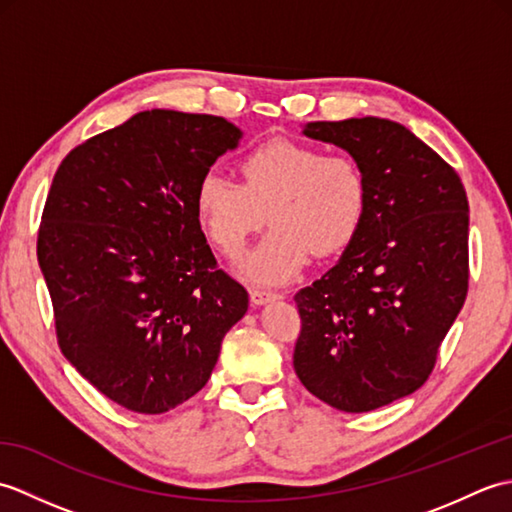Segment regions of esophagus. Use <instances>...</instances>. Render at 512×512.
<instances>
[{
	"label": "esophagus",
	"instance_id": "1",
	"mask_svg": "<svg viewBox=\"0 0 512 512\" xmlns=\"http://www.w3.org/2000/svg\"><path fill=\"white\" fill-rule=\"evenodd\" d=\"M277 297H281L279 292H275V290H266V288H250V301L255 303V306H264L266 301H270V299H277Z\"/></svg>",
	"mask_w": 512,
	"mask_h": 512
}]
</instances>
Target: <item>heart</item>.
Instances as JSON below:
<instances>
[{
  "label": "heart",
  "instance_id": "heart-1",
  "mask_svg": "<svg viewBox=\"0 0 512 512\" xmlns=\"http://www.w3.org/2000/svg\"><path fill=\"white\" fill-rule=\"evenodd\" d=\"M242 184L206 171L195 184L193 213L209 244L226 257L244 248L268 215L270 231L242 262V273L279 284L314 255H332L352 242L367 206V180L347 154L270 140L239 162Z\"/></svg>",
  "mask_w": 512,
  "mask_h": 512
}]
</instances>
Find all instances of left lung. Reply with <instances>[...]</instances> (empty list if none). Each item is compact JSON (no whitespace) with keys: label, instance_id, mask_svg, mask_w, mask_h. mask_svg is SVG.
Wrapping results in <instances>:
<instances>
[{"label":"left lung","instance_id":"obj_1","mask_svg":"<svg viewBox=\"0 0 512 512\" xmlns=\"http://www.w3.org/2000/svg\"><path fill=\"white\" fill-rule=\"evenodd\" d=\"M367 180L363 222L328 273L301 288L295 372L310 394L363 413L413 394L469 290V200L449 162L387 118L308 123Z\"/></svg>","mask_w":512,"mask_h":512}]
</instances>
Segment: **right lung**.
I'll list each match as a JSON object with an SVG mask.
<instances>
[{
	"label": "right lung",
	"instance_id": "obj_1",
	"mask_svg": "<svg viewBox=\"0 0 512 512\" xmlns=\"http://www.w3.org/2000/svg\"><path fill=\"white\" fill-rule=\"evenodd\" d=\"M239 138L222 116L140 112L54 173L37 257L57 341L129 411L162 413L198 394L248 310L193 213L195 184Z\"/></svg>",
	"mask_w": 512,
	"mask_h": 512
}]
</instances>
